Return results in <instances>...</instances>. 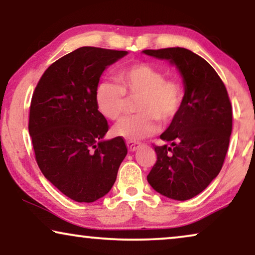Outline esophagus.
Listing matches in <instances>:
<instances>
[{
	"instance_id": "esophagus-1",
	"label": "esophagus",
	"mask_w": 255,
	"mask_h": 255,
	"mask_svg": "<svg viewBox=\"0 0 255 255\" xmlns=\"http://www.w3.org/2000/svg\"><path fill=\"white\" fill-rule=\"evenodd\" d=\"M141 146V142L137 141H127V148L129 151H135Z\"/></svg>"
}]
</instances>
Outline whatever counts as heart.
Here are the masks:
<instances>
[{
	"instance_id": "1",
	"label": "heart",
	"mask_w": 255,
	"mask_h": 255,
	"mask_svg": "<svg viewBox=\"0 0 255 255\" xmlns=\"http://www.w3.org/2000/svg\"><path fill=\"white\" fill-rule=\"evenodd\" d=\"M118 83L102 82L97 85V109L110 120L124 117L129 100H138L136 112L117 125L113 132L129 141H138L155 134L158 120L171 123L178 116L185 99V89L177 78H165L164 73L149 63H136L117 74Z\"/></svg>"
}]
</instances>
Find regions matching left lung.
I'll return each instance as SVG.
<instances>
[{
  "label": "left lung",
  "mask_w": 255,
  "mask_h": 255,
  "mask_svg": "<svg viewBox=\"0 0 255 255\" xmlns=\"http://www.w3.org/2000/svg\"><path fill=\"white\" fill-rule=\"evenodd\" d=\"M180 71L185 99L178 116L155 145L157 160L148 182L166 198L185 201L208 187L223 166L232 131V106L227 88L206 60L186 48L145 49Z\"/></svg>",
  "instance_id": "1"
}]
</instances>
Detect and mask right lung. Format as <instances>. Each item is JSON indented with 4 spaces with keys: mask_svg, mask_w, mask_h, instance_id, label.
<instances>
[{
    "mask_svg": "<svg viewBox=\"0 0 255 255\" xmlns=\"http://www.w3.org/2000/svg\"><path fill=\"white\" fill-rule=\"evenodd\" d=\"M125 51L81 47L49 66L34 89L28 132L45 178L76 202H95L111 191L127 155L124 138L104 141L107 120L95 92L107 66Z\"/></svg>",
    "mask_w": 255,
    "mask_h": 255,
    "instance_id": "1",
    "label": "right lung"
}]
</instances>
